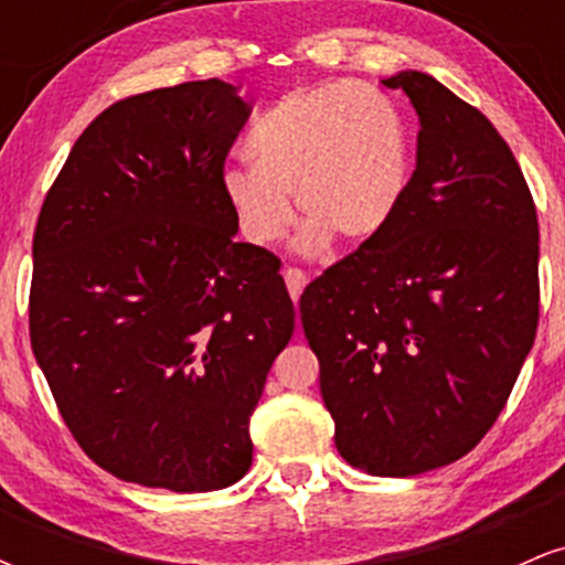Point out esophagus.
<instances>
[{
    "label": "esophagus",
    "instance_id": "34e87169",
    "mask_svg": "<svg viewBox=\"0 0 565 565\" xmlns=\"http://www.w3.org/2000/svg\"><path fill=\"white\" fill-rule=\"evenodd\" d=\"M284 281H287V289H289L291 300H295V302L300 300L305 284H308V276H305L300 268H287V270H284Z\"/></svg>",
    "mask_w": 565,
    "mask_h": 565
}]
</instances>
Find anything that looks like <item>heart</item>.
<instances>
[{
  "mask_svg": "<svg viewBox=\"0 0 565 565\" xmlns=\"http://www.w3.org/2000/svg\"><path fill=\"white\" fill-rule=\"evenodd\" d=\"M252 164H228L220 191L252 246H274L305 220L297 252L321 255L342 236H382L408 196L414 135L393 97L359 82H329L278 97L244 140Z\"/></svg>",
  "mask_w": 565,
  "mask_h": 565,
  "instance_id": "b5f03b06",
  "label": "heart"
}]
</instances>
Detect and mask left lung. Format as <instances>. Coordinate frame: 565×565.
Instances as JSON below:
<instances>
[{
	"label": "left lung",
	"mask_w": 565,
	"mask_h": 565,
	"mask_svg": "<svg viewBox=\"0 0 565 565\" xmlns=\"http://www.w3.org/2000/svg\"><path fill=\"white\" fill-rule=\"evenodd\" d=\"M419 116L417 170L382 236L300 297L348 465L382 478L476 449L540 321V225L521 167L478 108L423 71L382 79Z\"/></svg>",
	"instance_id": "obj_1"
}]
</instances>
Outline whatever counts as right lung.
I'll use <instances>...</instances> for the list:
<instances>
[{"label": "right lung", "instance_id": "right-lung-1", "mask_svg": "<svg viewBox=\"0 0 565 565\" xmlns=\"http://www.w3.org/2000/svg\"><path fill=\"white\" fill-rule=\"evenodd\" d=\"M249 114L223 79L114 103L39 212L31 348L84 454L121 481L193 494L252 465L295 305L220 191Z\"/></svg>", "mask_w": 565, "mask_h": 565}]
</instances>
